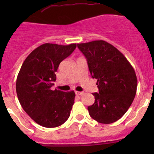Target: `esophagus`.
Wrapping results in <instances>:
<instances>
[{
  "instance_id": "esophagus-1",
  "label": "esophagus",
  "mask_w": 154,
  "mask_h": 154,
  "mask_svg": "<svg viewBox=\"0 0 154 154\" xmlns=\"http://www.w3.org/2000/svg\"><path fill=\"white\" fill-rule=\"evenodd\" d=\"M75 94H77V95H83V92H80V91H75Z\"/></svg>"
}]
</instances>
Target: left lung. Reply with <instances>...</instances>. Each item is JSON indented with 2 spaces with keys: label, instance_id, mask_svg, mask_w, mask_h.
Segmentation results:
<instances>
[{
  "label": "left lung",
  "instance_id": "8db88e82",
  "mask_svg": "<svg viewBox=\"0 0 154 154\" xmlns=\"http://www.w3.org/2000/svg\"><path fill=\"white\" fill-rule=\"evenodd\" d=\"M86 58L98 92L92 93L94 103L88 106L94 120L111 124L120 119L136 96L137 77L133 66L119 50L103 40L77 44Z\"/></svg>",
  "mask_w": 154,
  "mask_h": 154
}]
</instances>
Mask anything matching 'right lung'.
I'll return each instance as SVG.
<instances>
[{"mask_svg":"<svg viewBox=\"0 0 154 154\" xmlns=\"http://www.w3.org/2000/svg\"><path fill=\"white\" fill-rule=\"evenodd\" d=\"M77 45L45 43L29 54L16 80V92L23 109L38 125L57 127L64 124L74 103V91L65 92L51 88L60 63L72 54Z\"/></svg>","mask_w":154,"mask_h":154,"instance_id":"1","label":"right lung"}]
</instances>
